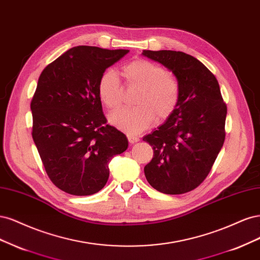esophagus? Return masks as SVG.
Returning a JSON list of instances; mask_svg holds the SVG:
<instances>
[{
  "instance_id": "esophagus-1",
  "label": "esophagus",
  "mask_w": 260,
  "mask_h": 260,
  "mask_svg": "<svg viewBox=\"0 0 260 260\" xmlns=\"http://www.w3.org/2000/svg\"><path fill=\"white\" fill-rule=\"evenodd\" d=\"M127 139H128V141H129V144H131V145L135 144V142H138V141H139V137H137V136H134V135H127Z\"/></svg>"
}]
</instances>
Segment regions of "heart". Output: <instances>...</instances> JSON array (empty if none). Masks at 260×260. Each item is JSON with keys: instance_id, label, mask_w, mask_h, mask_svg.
I'll return each mask as SVG.
<instances>
[{"instance_id": "obj_1", "label": "heart", "mask_w": 260, "mask_h": 260, "mask_svg": "<svg viewBox=\"0 0 260 260\" xmlns=\"http://www.w3.org/2000/svg\"><path fill=\"white\" fill-rule=\"evenodd\" d=\"M127 86L139 88L132 109H121L109 115V122L118 129L135 135L147 129L155 118L166 120L177 108L179 83L175 75L147 59L128 62L123 68ZM98 93L102 102L110 110L119 108L123 100V87L118 74L107 70L99 81Z\"/></svg>"}]
</instances>
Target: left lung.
Listing matches in <instances>:
<instances>
[{"label": "left lung", "mask_w": 260, "mask_h": 260, "mask_svg": "<svg viewBox=\"0 0 260 260\" xmlns=\"http://www.w3.org/2000/svg\"><path fill=\"white\" fill-rule=\"evenodd\" d=\"M142 55L172 71L180 89L172 115L142 138L153 149L145 176L162 193H186L203 182L222 148L227 106L215 75L193 56L176 51Z\"/></svg>", "instance_id": "left-lung-1"}]
</instances>
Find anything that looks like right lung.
I'll use <instances>...</instances> for the list:
<instances>
[{
	"label": "right lung",
	"mask_w": 260,
	"mask_h": 260,
	"mask_svg": "<svg viewBox=\"0 0 260 260\" xmlns=\"http://www.w3.org/2000/svg\"><path fill=\"white\" fill-rule=\"evenodd\" d=\"M128 49L77 46L42 71L31 102L32 138L49 179L73 196H90L109 178V162L128 147L107 124L98 93L109 67Z\"/></svg>",
	"instance_id": "right-lung-1"
}]
</instances>
